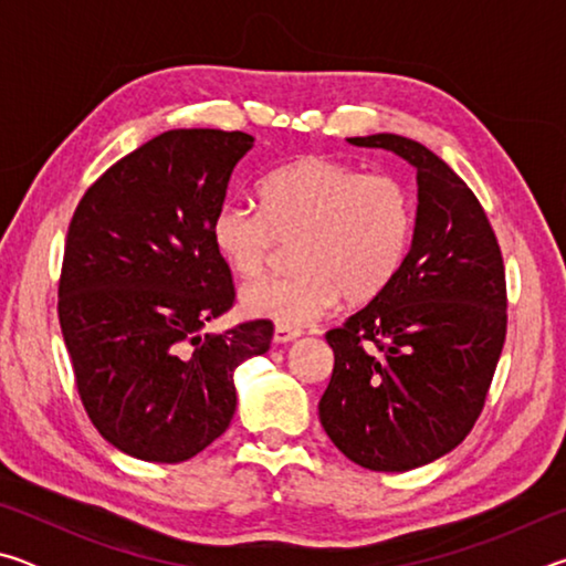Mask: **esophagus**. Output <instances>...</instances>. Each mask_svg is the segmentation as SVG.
Masks as SVG:
<instances>
[{
	"label": "esophagus",
	"instance_id": "1",
	"mask_svg": "<svg viewBox=\"0 0 566 566\" xmlns=\"http://www.w3.org/2000/svg\"><path fill=\"white\" fill-rule=\"evenodd\" d=\"M296 337H302V329L300 327H286V324H276L274 327V342L276 344H286Z\"/></svg>",
	"mask_w": 566,
	"mask_h": 566
}]
</instances>
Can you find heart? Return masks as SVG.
<instances>
[{
    "label": "heart",
    "mask_w": 566,
    "mask_h": 566,
    "mask_svg": "<svg viewBox=\"0 0 566 566\" xmlns=\"http://www.w3.org/2000/svg\"><path fill=\"white\" fill-rule=\"evenodd\" d=\"M260 197L262 209L224 202L212 217L214 249L244 280L264 274L282 242H294L296 270L242 290L249 314L290 327L317 319L339 296L367 304L407 260L417 202L395 175L310 155L266 175Z\"/></svg>",
    "instance_id": "obj_1"
}]
</instances>
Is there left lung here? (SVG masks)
<instances>
[{
    "instance_id": "1",
    "label": "left lung",
    "mask_w": 566,
    "mask_h": 566,
    "mask_svg": "<svg viewBox=\"0 0 566 566\" xmlns=\"http://www.w3.org/2000/svg\"><path fill=\"white\" fill-rule=\"evenodd\" d=\"M417 167L419 205L399 274L342 327L319 421L371 472L434 462L472 432L506 337L502 249L474 191L434 151L399 134L352 137Z\"/></svg>"
}]
</instances>
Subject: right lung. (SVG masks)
I'll return each mask as SVG.
<instances>
[{
    "mask_svg": "<svg viewBox=\"0 0 566 566\" xmlns=\"http://www.w3.org/2000/svg\"><path fill=\"white\" fill-rule=\"evenodd\" d=\"M252 145L244 132H165L74 209L56 312L87 417L124 454L179 464L202 452L234 417V369L270 349V319L199 337L234 306L212 217Z\"/></svg>",
    "mask_w": 566,
    "mask_h": 566,
    "instance_id": "add662e5",
    "label": "right lung"
}]
</instances>
